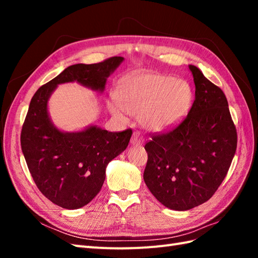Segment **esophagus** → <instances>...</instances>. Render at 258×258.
Returning a JSON list of instances; mask_svg holds the SVG:
<instances>
[{"label":"esophagus","mask_w":258,"mask_h":258,"mask_svg":"<svg viewBox=\"0 0 258 258\" xmlns=\"http://www.w3.org/2000/svg\"><path fill=\"white\" fill-rule=\"evenodd\" d=\"M131 143H132L135 146L142 145V144L144 143V138L141 135L140 132H134L132 139H131Z\"/></svg>","instance_id":"esophagus-1"}]
</instances>
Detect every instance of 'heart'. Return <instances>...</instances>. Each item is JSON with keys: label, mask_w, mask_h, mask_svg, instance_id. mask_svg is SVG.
I'll return each instance as SVG.
<instances>
[{"label": "heart", "mask_w": 258, "mask_h": 258, "mask_svg": "<svg viewBox=\"0 0 258 258\" xmlns=\"http://www.w3.org/2000/svg\"><path fill=\"white\" fill-rule=\"evenodd\" d=\"M117 103L111 105L115 114L124 111L141 116L154 131L174 127L182 120L193 101L187 82L157 73H135L125 76L117 86Z\"/></svg>", "instance_id": "heart-1"}]
</instances>
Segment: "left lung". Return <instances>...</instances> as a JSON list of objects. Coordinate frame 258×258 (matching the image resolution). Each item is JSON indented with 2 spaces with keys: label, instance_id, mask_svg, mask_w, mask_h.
<instances>
[{
  "label": "left lung",
  "instance_id": "left-lung-1",
  "mask_svg": "<svg viewBox=\"0 0 258 258\" xmlns=\"http://www.w3.org/2000/svg\"><path fill=\"white\" fill-rule=\"evenodd\" d=\"M195 100L188 114L167 132L146 142L145 184L171 210L207 202L225 178L237 146L226 96L194 65Z\"/></svg>",
  "mask_w": 258,
  "mask_h": 258
}]
</instances>
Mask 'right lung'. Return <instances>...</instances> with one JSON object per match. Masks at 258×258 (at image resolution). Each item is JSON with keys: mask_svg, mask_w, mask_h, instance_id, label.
<instances>
[{"mask_svg": "<svg viewBox=\"0 0 258 258\" xmlns=\"http://www.w3.org/2000/svg\"><path fill=\"white\" fill-rule=\"evenodd\" d=\"M113 56L95 64H74L42 85L33 95L21 131V147L37 188L54 204L76 210L94 199L105 179V168L127 147L132 128L108 132L91 126L63 133L53 126L47 100L57 84L78 81L103 91L106 78L122 63Z\"/></svg>", "mask_w": 258, "mask_h": 258, "instance_id": "add662e5", "label": "right lung"}]
</instances>
